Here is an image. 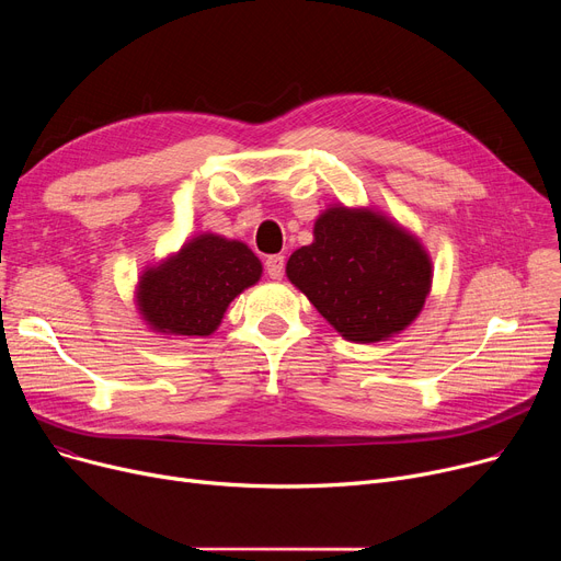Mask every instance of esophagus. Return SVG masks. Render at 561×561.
<instances>
[{"label":"esophagus","instance_id":"esophagus-1","mask_svg":"<svg viewBox=\"0 0 561 561\" xmlns=\"http://www.w3.org/2000/svg\"><path fill=\"white\" fill-rule=\"evenodd\" d=\"M265 273L271 275V279H279L284 275V256L273 254V256L265 259Z\"/></svg>","mask_w":561,"mask_h":561}]
</instances>
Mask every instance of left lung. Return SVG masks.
I'll list each match as a JSON object with an SVG mask.
<instances>
[{"mask_svg":"<svg viewBox=\"0 0 561 561\" xmlns=\"http://www.w3.org/2000/svg\"><path fill=\"white\" fill-rule=\"evenodd\" d=\"M286 275L345 339L375 343L419 316L432 263L385 216L334 206L316 220L313 243L290 254Z\"/></svg>","mask_w":561,"mask_h":561,"instance_id":"1","label":"left lung"}]
</instances>
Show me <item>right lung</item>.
<instances>
[{
  "label": "right lung",
  "instance_id": "1",
  "mask_svg": "<svg viewBox=\"0 0 561 561\" xmlns=\"http://www.w3.org/2000/svg\"><path fill=\"white\" fill-rule=\"evenodd\" d=\"M259 277L261 263L248 245L202 233L140 277L138 305L157 332L209 336L229 302Z\"/></svg>",
  "mask_w": 561,
  "mask_h": 561
}]
</instances>
